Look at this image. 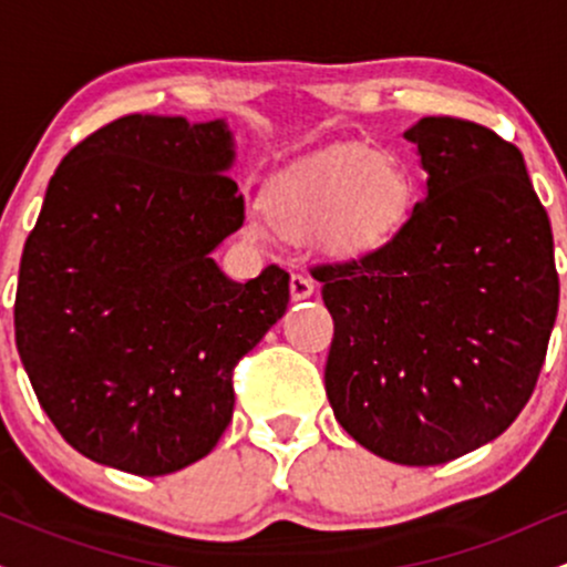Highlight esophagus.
<instances>
[{"mask_svg": "<svg viewBox=\"0 0 567 567\" xmlns=\"http://www.w3.org/2000/svg\"><path fill=\"white\" fill-rule=\"evenodd\" d=\"M315 292V279L306 277V275H292L290 277V296L292 301H303Z\"/></svg>", "mask_w": 567, "mask_h": 567, "instance_id": "34e87169", "label": "esophagus"}]
</instances>
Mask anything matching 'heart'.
<instances>
[{
  "mask_svg": "<svg viewBox=\"0 0 567 567\" xmlns=\"http://www.w3.org/2000/svg\"><path fill=\"white\" fill-rule=\"evenodd\" d=\"M410 181L392 157L365 146L315 154L277 181L266 199L269 220L285 234H315L338 250L386 243L408 216Z\"/></svg>",
  "mask_w": 567,
  "mask_h": 567,
  "instance_id": "1",
  "label": "heart"
}]
</instances>
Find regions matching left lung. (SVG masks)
Listing matches in <instances>:
<instances>
[{
  "label": "left lung",
  "mask_w": 567,
  "mask_h": 567,
  "mask_svg": "<svg viewBox=\"0 0 567 567\" xmlns=\"http://www.w3.org/2000/svg\"><path fill=\"white\" fill-rule=\"evenodd\" d=\"M426 199L386 243L311 275L333 317L324 392L362 447L434 466L530 400L559 303L555 239L514 143L461 116L405 133Z\"/></svg>",
  "instance_id": "obj_1"
}]
</instances>
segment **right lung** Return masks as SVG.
<instances>
[{"mask_svg": "<svg viewBox=\"0 0 567 567\" xmlns=\"http://www.w3.org/2000/svg\"><path fill=\"white\" fill-rule=\"evenodd\" d=\"M224 122L127 114L63 157L25 239L16 343L39 405L97 464L159 477L216 447L234 368L290 275L245 285L210 250L245 220Z\"/></svg>", "mask_w": 567, "mask_h": 567, "instance_id": "add662e5", "label": "right lung"}]
</instances>
